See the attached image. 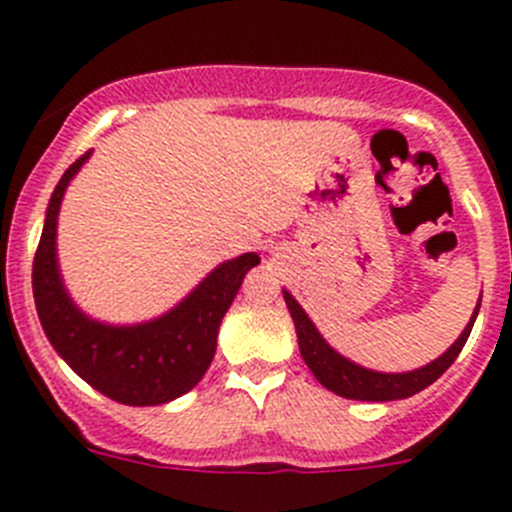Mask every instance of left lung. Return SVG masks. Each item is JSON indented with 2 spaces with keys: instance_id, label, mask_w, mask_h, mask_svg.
Segmentation results:
<instances>
[{
  "instance_id": "8db88e82",
  "label": "left lung",
  "mask_w": 512,
  "mask_h": 512,
  "mask_svg": "<svg viewBox=\"0 0 512 512\" xmlns=\"http://www.w3.org/2000/svg\"><path fill=\"white\" fill-rule=\"evenodd\" d=\"M282 295L289 307V315H292V323H295L297 343H300V354L302 359H305L307 369L315 374V379L323 384L325 390L336 392V395L341 397H348V400L364 402L405 400V397L418 395V392L425 390L428 384L436 382V379L454 364L459 351L464 348V343H467L474 320H477L479 315V305H482V297H479L467 328L461 330V336L456 338L438 359H433L431 364L413 369V372H377V369H366V366L356 364V361L338 354L336 348L325 341L323 333L318 330V325L312 323L310 315L305 312V307L292 297V292L282 289Z\"/></svg>"
}]
</instances>
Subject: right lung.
Listing matches in <instances>:
<instances>
[{"label": "right lung", "mask_w": 512, "mask_h": 512, "mask_svg": "<svg viewBox=\"0 0 512 512\" xmlns=\"http://www.w3.org/2000/svg\"><path fill=\"white\" fill-rule=\"evenodd\" d=\"M92 151L63 171L45 210L33 264V297L45 336L66 364L110 400L146 408L166 405L200 384L215 359L217 330L259 253L217 264L171 310L143 323H104L81 310L58 266V212L71 179Z\"/></svg>", "instance_id": "1"}]
</instances>
